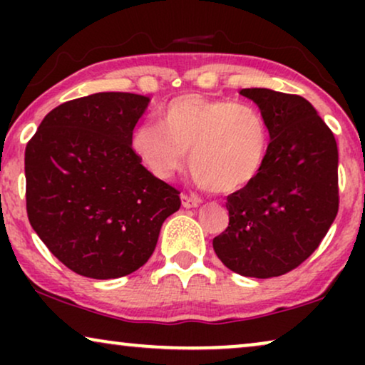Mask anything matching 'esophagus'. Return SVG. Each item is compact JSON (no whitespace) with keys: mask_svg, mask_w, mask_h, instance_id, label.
<instances>
[{"mask_svg":"<svg viewBox=\"0 0 365 365\" xmlns=\"http://www.w3.org/2000/svg\"><path fill=\"white\" fill-rule=\"evenodd\" d=\"M181 202H182V207L192 209V207H197L199 204H201V199L187 196V194H181Z\"/></svg>","mask_w":365,"mask_h":365,"instance_id":"34e87169","label":"esophagus"}]
</instances>
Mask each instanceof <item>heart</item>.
<instances>
[{
	"instance_id": "heart-1",
	"label": "heart",
	"mask_w": 365,
	"mask_h": 365,
	"mask_svg": "<svg viewBox=\"0 0 365 365\" xmlns=\"http://www.w3.org/2000/svg\"><path fill=\"white\" fill-rule=\"evenodd\" d=\"M159 124L141 123L131 151L154 178L168 181L189 164L197 186L232 194L261 174L271 134L264 114L247 103L182 94L158 111Z\"/></svg>"
}]
</instances>
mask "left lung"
Listing matches in <instances>:
<instances>
[{
    "label": "left lung",
    "instance_id": "obj_1",
    "mask_svg": "<svg viewBox=\"0 0 365 365\" xmlns=\"http://www.w3.org/2000/svg\"><path fill=\"white\" fill-rule=\"evenodd\" d=\"M266 118L271 143L261 174L227 196L229 226L212 247L244 277H277L316 251L339 209L337 143L307 99L241 89Z\"/></svg>",
    "mask_w": 365,
    "mask_h": 365
}]
</instances>
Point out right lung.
Listing matches in <instances>:
<instances>
[{
	"mask_svg": "<svg viewBox=\"0 0 365 365\" xmlns=\"http://www.w3.org/2000/svg\"><path fill=\"white\" fill-rule=\"evenodd\" d=\"M148 96L94 93L48 113L24 153L29 222L79 276L116 279L138 271L163 222L181 206L131 151Z\"/></svg>",
	"mask_w": 365,
	"mask_h": 365,
	"instance_id": "obj_1",
	"label": "right lung"
}]
</instances>
